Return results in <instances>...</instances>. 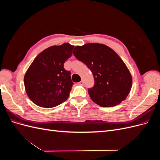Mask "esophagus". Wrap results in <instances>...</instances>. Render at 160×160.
Segmentation results:
<instances>
[{
  "label": "esophagus",
  "mask_w": 160,
  "mask_h": 160,
  "mask_svg": "<svg viewBox=\"0 0 160 160\" xmlns=\"http://www.w3.org/2000/svg\"><path fill=\"white\" fill-rule=\"evenodd\" d=\"M79 85H84V81H83V80H81L79 83Z\"/></svg>",
  "instance_id": "34e87169"
}]
</instances>
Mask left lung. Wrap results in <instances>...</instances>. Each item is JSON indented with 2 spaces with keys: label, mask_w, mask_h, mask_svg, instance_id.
Listing matches in <instances>:
<instances>
[{
  "label": "left lung",
  "mask_w": 160,
  "mask_h": 160,
  "mask_svg": "<svg viewBox=\"0 0 160 160\" xmlns=\"http://www.w3.org/2000/svg\"><path fill=\"white\" fill-rule=\"evenodd\" d=\"M73 55L93 73L95 84L88 89V93L93 102L103 108H111L126 99L132 86V77L113 49L103 44L88 43L75 47Z\"/></svg>",
  "instance_id": "1"
}]
</instances>
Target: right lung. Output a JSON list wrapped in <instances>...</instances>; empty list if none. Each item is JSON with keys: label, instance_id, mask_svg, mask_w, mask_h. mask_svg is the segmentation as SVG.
Masks as SVG:
<instances>
[{"label": "right lung", "instance_id": "obj_1", "mask_svg": "<svg viewBox=\"0 0 160 160\" xmlns=\"http://www.w3.org/2000/svg\"><path fill=\"white\" fill-rule=\"evenodd\" d=\"M74 46L63 43L52 46L38 54L24 77L27 94L36 105L54 108L67 99L73 85L71 72L64 68Z\"/></svg>", "mask_w": 160, "mask_h": 160}]
</instances>
